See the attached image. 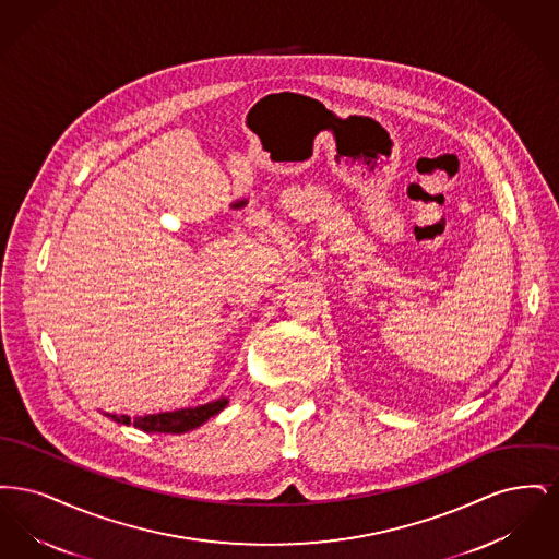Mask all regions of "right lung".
<instances>
[{"instance_id": "obj_1", "label": "right lung", "mask_w": 559, "mask_h": 559, "mask_svg": "<svg viewBox=\"0 0 559 559\" xmlns=\"http://www.w3.org/2000/svg\"><path fill=\"white\" fill-rule=\"evenodd\" d=\"M228 406V399L212 400L207 404H199V406H188V408H178V411H167V413H155V415H144V417H135L130 419L128 415H112L105 413L108 419L142 429V431H159V433H187L197 427L203 426L205 421H210L217 413H222Z\"/></svg>"}]
</instances>
